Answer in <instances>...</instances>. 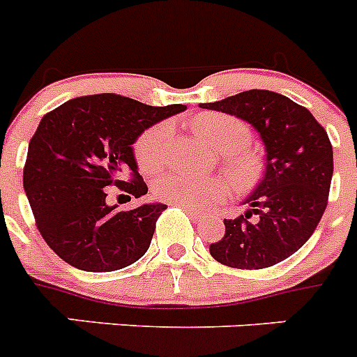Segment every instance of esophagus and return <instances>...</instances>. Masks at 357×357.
<instances>
[{
  "label": "esophagus",
  "mask_w": 357,
  "mask_h": 357,
  "mask_svg": "<svg viewBox=\"0 0 357 357\" xmlns=\"http://www.w3.org/2000/svg\"><path fill=\"white\" fill-rule=\"evenodd\" d=\"M183 208L187 210L194 219H204V217H210L208 210H199V208H194V206H187V204H181Z\"/></svg>",
  "instance_id": "34e87169"
}]
</instances>
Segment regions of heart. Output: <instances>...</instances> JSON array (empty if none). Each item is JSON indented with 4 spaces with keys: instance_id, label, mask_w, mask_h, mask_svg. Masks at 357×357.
Wrapping results in <instances>:
<instances>
[{
    "instance_id": "b5f03b06",
    "label": "heart",
    "mask_w": 357,
    "mask_h": 357,
    "mask_svg": "<svg viewBox=\"0 0 357 357\" xmlns=\"http://www.w3.org/2000/svg\"><path fill=\"white\" fill-rule=\"evenodd\" d=\"M192 129L222 151V163L230 172L237 190H250L260 176V160L255 151L248 149L252 131L243 120L222 113H201L190 122ZM169 127L156 123L138 136L135 142L136 163L144 172H156L167 160ZM154 196L187 206H208L213 201L228 196L231 190L222 176H190L167 172L154 181Z\"/></svg>"
}]
</instances>
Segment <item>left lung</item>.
<instances>
[{
	"label": "left lung",
	"instance_id": "obj_1",
	"mask_svg": "<svg viewBox=\"0 0 357 357\" xmlns=\"http://www.w3.org/2000/svg\"><path fill=\"white\" fill-rule=\"evenodd\" d=\"M201 107L246 120L266 147L264 178L244 201L252 208L225 219V237L210 244V255L237 269L278 264L307 243L327 208L334 169L327 132L311 111L268 89H250Z\"/></svg>",
	"mask_w": 357,
	"mask_h": 357
}]
</instances>
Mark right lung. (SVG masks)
<instances>
[{"instance_id": "right-lung-1", "label": "right lung", "mask_w": 357, "mask_h": 357, "mask_svg": "<svg viewBox=\"0 0 357 357\" xmlns=\"http://www.w3.org/2000/svg\"><path fill=\"white\" fill-rule=\"evenodd\" d=\"M185 109L100 93L71 98L43 116L29 144L23 187L37 230L64 262L105 273L145 255L167 204L119 212L105 203V188L145 196L132 144L147 127Z\"/></svg>"}]
</instances>
